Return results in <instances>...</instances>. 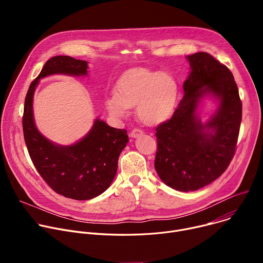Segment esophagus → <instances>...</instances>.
<instances>
[{"mask_svg":"<svg viewBox=\"0 0 263 263\" xmlns=\"http://www.w3.org/2000/svg\"><path fill=\"white\" fill-rule=\"evenodd\" d=\"M141 134H143V131L140 130V129H137V128H134V129L130 132V136H131V137H137V136H139V135H141Z\"/></svg>","mask_w":263,"mask_h":263,"instance_id":"obj_1","label":"esophagus"}]
</instances>
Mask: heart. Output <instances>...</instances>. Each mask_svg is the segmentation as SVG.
<instances>
[{
    "label": "heart",
    "instance_id": "heart-1",
    "mask_svg": "<svg viewBox=\"0 0 263 263\" xmlns=\"http://www.w3.org/2000/svg\"><path fill=\"white\" fill-rule=\"evenodd\" d=\"M178 92V83L172 73L136 67L119 79L116 93L105 99V106L117 118H126L129 108L136 107V116L142 124L156 126L172 116Z\"/></svg>",
    "mask_w": 263,
    "mask_h": 263
}]
</instances>
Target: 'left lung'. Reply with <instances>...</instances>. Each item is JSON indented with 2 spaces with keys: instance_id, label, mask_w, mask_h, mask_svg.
Listing matches in <instances>:
<instances>
[{
  "instance_id": "obj_1",
  "label": "left lung",
  "mask_w": 263,
  "mask_h": 263,
  "mask_svg": "<svg viewBox=\"0 0 263 263\" xmlns=\"http://www.w3.org/2000/svg\"><path fill=\"white\" fill-rule=\"evenodd\" d=\"M191 72L173 117L156 128L155 170L179 192L210 184L229 166L236 149L242 106L230 69L206 52L186 57ZM219 101L215 115L202 124L197 114L203 97Z\"/></svg>"
}]
</instances>
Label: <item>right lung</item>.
Segmentation results:
<instances>
[{
  "instance_id": "obj_1",
  "label": "right lung",
  "mask_w": 263,
  "mask_h": 263,
  "mask_svg": "<svg viewBox=\"0 0 263 263\" xmlns=\"http://www.w3.org/2000/svg\"><path fill=\"white\" fill-rule=\"evenodd\" d=\"M87 68V61L69 56L50 58L30 84L23 116L25 142L37 172L54 192L78 201L100 196L114 181L120 154L129 141L127 131L112 128L97 119L90 131L78 142L56 144L35 126L33 96L41 79L56 73L86 76Z\"/></svg>"
}]
</instances>
